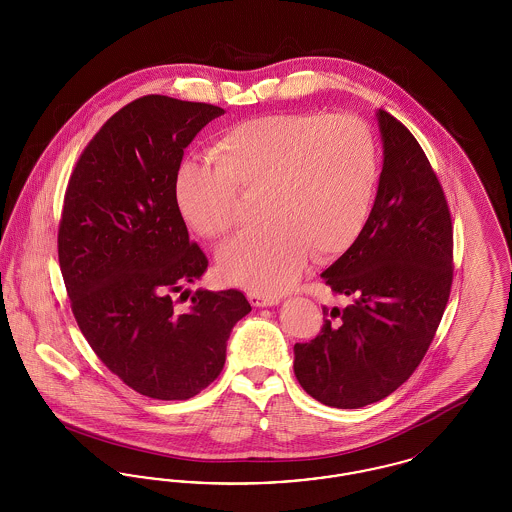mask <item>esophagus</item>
Masks as SVG:
<instances>
[{
  "label": "esophagus",
  "mask_w": 512,
  "mask_h": 512,
  "mask_svg": "<svg viewBox=\"0 0 512 512\" xmlns=\"http://www.w3.org/2000/svg\"><path fill=\"white\" fill-rule=\"evenodd\" d=\"M247 297H249L253 307H272V305L278 303V297H272V295H267V293L249 292Z\"/></svg>",
  "instance_id": "obj_1"
}]
</instances>
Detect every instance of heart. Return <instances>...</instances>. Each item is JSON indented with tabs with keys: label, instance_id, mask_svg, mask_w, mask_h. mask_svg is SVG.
Listing matches in <instances>:
<instances>
[{
	"label": "heart",
	"instance_id": "b5f03b06",
	"mask_svg": "<svg viewBox=\"0 0 512 512\" xmlns=\"http://www.w3.org/2000/svg\"><path fill=\"white\" fill-rule=\"evenodd\" d=\"M215 163L186 159L176 174L182 217L226 240L257 199L263 224L220 253L222 274L251 290H288L307 263L336 257L361 236L378 186V146L355 115H272L228 128Z\"/></svg>",
	"mask_w": 512,
	"mask_h": 512
}]
</instances>
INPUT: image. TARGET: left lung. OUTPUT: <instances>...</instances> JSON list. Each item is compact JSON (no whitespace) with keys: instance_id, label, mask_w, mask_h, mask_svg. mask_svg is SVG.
Instances as JSON below:
<instances>
[{"instance_id":"left-lung-1","label":"left lung","mask_w":512,"mask_h":512,"mask_svg":"<svg viewBox=\"0 0 512 512\" xmlns=\"http://www.w3.org/2000/svg\"><path fill=\"white\" fill-rule=\"evenodd\" d=\"M384 167L361 236L320 278L343 307H322L293 372L328 407L359 409L411 378L453 284V224L438 176L405 124L378 111Z\"/></svg>"}]
</instances>
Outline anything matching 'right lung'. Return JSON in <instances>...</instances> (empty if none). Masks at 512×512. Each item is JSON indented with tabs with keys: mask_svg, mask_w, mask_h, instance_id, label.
<instances>
[{
	"mask_svg": "<svg viewBox=\"0 0 512 512\" xmlns=\"http://www.w3.org/2000/svg\"><path fill=\"white\" fill-rule=\"evenodd\" d=\"M222 113L155 94L130 101L84 147L65 192L57 253L76 324L101 363L151 399L205 390L251 311L238 290H197L186 311L174 299L209 265L178 209L176 174Z\"/></svg>",
	"mask_w": 512,
	"mask_h": 512,
	"instance_id": "add662e5",
	"label": "right lung"
}]
</instances>
